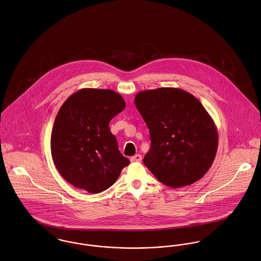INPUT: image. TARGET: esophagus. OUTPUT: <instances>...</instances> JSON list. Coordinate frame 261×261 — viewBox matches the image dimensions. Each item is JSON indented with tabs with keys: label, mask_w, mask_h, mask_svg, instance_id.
I'll list each match as a JSON object with an SVG mask.
<instances>
[{
	"label": "esophagus",
	"mask_w": 261,
	"mask_h": 261,
	"mask_svg": "<svg viewBox=\"0 0 261 261\" xmlns=\"http://www.w3.org/2000/svg\"><path fill=\"white\" fill-rule=\"evenodd\" d=\"M130 161L131 162H133V163H139V162H141L142 161V155L140 154V153H137V154H135V155H133V156H131L130 158Z\"/></svg>",
	"instance_id": "obj_1"
}]
</instances>
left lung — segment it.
<instances>
[{"mask_svg": "<svg viewBox=\"0 0 261 261\" xmlns=\"http://www.w3.org/2000/svg\"><path fill=\"white\" fill-rule=\"evenodd\" d=\"M135 106L150 130L144 165L167 186L196 182L211 168L218 149L214 120L199 100L175 88L138 92Z\"/></svg>", "mask_w": 261, "mask_h": 261, "instance_id": "8db88e82", "label": "left lung"}]
</instances>
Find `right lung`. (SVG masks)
<instances>
[{
    "mask_svg": "<svg viewBox=\"0 0 261 261\" xmlns=\"http://www.w3.org/2000/svg\"><path fill=\"white\" fill-rule=\"evenodd\" d=\"M125 106L118 92L103 89H82L63 103L52 129L51 153L69 184L99 193L130 164L109 129V121Z\"/></svg>",
    "mask_w": 261,
    "mask_h": 261,
    "instance_id": "right-lung-1",
    "label": "right lung"
}]
</instances>
